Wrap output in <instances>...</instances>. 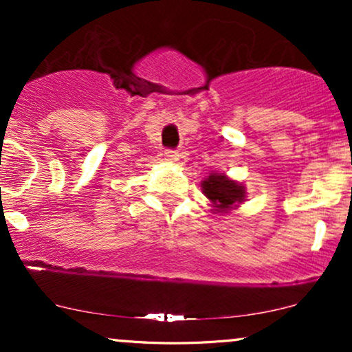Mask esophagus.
<instances>
[{
  "label": "esophagus",
  "mask_w": 352,
  "mask_h": 352,
  "mask_svg": "<svg viewBox=\"0 0 352 352\" xmlns=\"http://www.w3.org/2000/svg\"><path fill=\"white\" fill-rule=\"evenodd\" d=\"M165 159H167L168 162H177V160L180 159V153L177 151H167L165 152Z\"/></svg>",
  "instance_id": "34e87169"
}]
</instances>
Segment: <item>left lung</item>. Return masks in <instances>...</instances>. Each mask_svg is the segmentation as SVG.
Wrapping results in <instances>:
<instances>
[{"mask_svg":"<svg viewBox=\"0 0 352 352\" xmlns=\"http://www.w3.org/2000/svg\"><path fill=\"white\" fill-rule=\"evenodd\" d=\"M201 190L217 212H228L238 207L246 197L243 185L228 179L225 173H210L208 179L201 182Z\"/></svg>","mask_w":352,"mask_h":352,"instance_id":"8db88e82","label":"left lung"}]
</instances>
